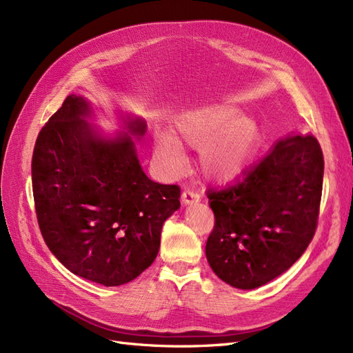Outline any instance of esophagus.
Wrapping results in <instances>:
<instances>
[{
	"label": "esophagus",
	"instance_id": "34e87169",
	"mask_svg": "<svg viewBox=\"0 0 353 353\" xmlns=\"http://www.w3.org/2000/svg\"><path fill=\"white\" fill-rule=\"evenodd\" d=\"M197 201H200V194L196 193L194 190L185 188L183 191V203H184V205H193V203H197Z\"/></svg>",
	"mask_w": 353,
	"mask_h": 353
}]
</instances>
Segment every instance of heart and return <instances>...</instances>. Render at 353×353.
<instances>
[{"mask_svg":"<svg viewBox=\"0 0 353 353\" xmlns=\"http://www.w3.org/2000/svg\"><path fill=\"white\" fill-rule=\"evenodd\" d=\"M239 116L230 105L215 104L187 112L175 121L178 138L199 150L201 172L213 183L239 176L258 150V125ZM154 153L169 172H181L187 163L183 145L169 132L154 134Z\"/></svg>","mask_w":353,"mask_h":353,"instance_id":"b5f03b06","label":"heart"}]
</instances>
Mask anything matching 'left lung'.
<instances>
[{"label":"left lung","mask_w":353,"mask_h":353,"mask_svg":"<svg viewBox=\"0 0 353 353\" xmlns=\"http://www.w3.org/2000/svg\"><path fill=\"white\" fill-rule=\"evenodd\" d=\"M324 157L312 135H287L258 163L221 190L206 258L222 281L252 290L285 272L314 239Z\"/></svg>","instance_id":"obj_1"}]
</instances>
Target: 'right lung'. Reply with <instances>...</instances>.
Wrapping results in <instances>:
<instances>
[{
	"label": "right lung",
	"mask_w": 353,
	"mask_h": 353,
	"mask_svg": "<svg viewBox=\"0 0 353 353\" xmlns=\"http://www.w3.org/2000/svg\"><path fill=\"white\" fill-rule=\"evenodd\" d=\"M90 114L87 100L72 94L41 130L32 156L37 218L48 249L70 272L122 285L156 259L181 190L144 174L131 138L145 134L143 119L126 116V131L104 137L87 122Z\"/></svg>",
	"instance_id": "1"
}]
</instances>
